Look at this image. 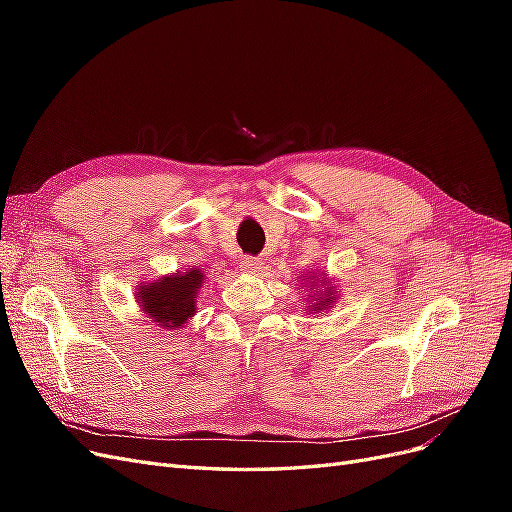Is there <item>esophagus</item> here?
I'll list each match as a JSON object with an SVG mask.
<instances>
[{"instance_id":"esophagus-1","label":"esophagus","mask_w":512,"mask_h":512,"mask_svg":"<svg viewBox=\"0 0 512 512\" xmlns=\"http://www.w3.org/2000/svg\"><path fill=\"white\" fill-rule=\"evenodd\" d=\"M239 269H241L243 273H258V271L262 269V260L256 258V256H245V258H241V262H239Z\"/></svg>"}]
</instances>
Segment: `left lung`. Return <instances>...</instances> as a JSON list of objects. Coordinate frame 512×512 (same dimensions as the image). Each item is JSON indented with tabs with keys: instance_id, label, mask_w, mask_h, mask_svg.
<instances>
[{
	"instance_id": "1",
	"label": "left lung",
	"mask_w": 512,
	"mask_h": 512,
	"mask_svg": "<svg viewBox=\"0 0 512 512\" xmlns=\"http://www.w3.org/2000/svg\"><path fill=\"white\" fill-rule=\"evenodd\" d=\"M305 282H309V286H312V290H314V286H318V290L314 292V303L312 305H307L309 307V314H316V312H322L324 307H331L333 303H335V297H337V292H333V286L329 284V280L327 277H320V273H318V280H316V275H305ZM323 286V290H319V286Z\"/></svg>"
}]
</instances>
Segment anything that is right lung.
Returning <instances> with one entry per match:
<instances>
[{
	"label": "right lung",
	"mask_w": 512,
	"mask_h": 512,
	"mask_svg": "<svg viewBox=\"0 0 512 512\" xmlns=\"http://www.w3.org/2000/svg\"><path fill=\"white\" fill-rule=\"evenodd\" d=\"M203 282L205 275L198 269L177 271L175 275L138 286L136 301L158 327L177 331L196 314V294Z\"/></svg>",
	"instance_id": "right-lung-1"
}]
</instances>
